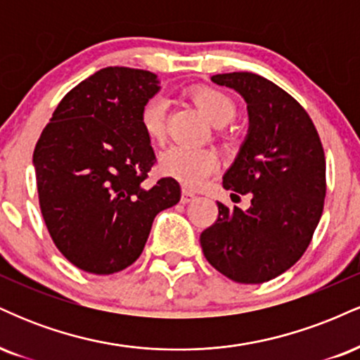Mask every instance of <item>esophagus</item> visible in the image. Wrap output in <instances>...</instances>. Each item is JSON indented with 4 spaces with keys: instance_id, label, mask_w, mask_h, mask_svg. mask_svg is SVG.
Masks as SVG:
<instances>
[{
    "instance_id": "esophagus-1",
    "label": "esophagus",
    "mask_w": 360,
    "mask_h": 360,
    "mask_svg": "<svg viewBox=\"0 0 360 360\" xmlns=\"http://www.w3.org/2000/svg\"><path fill=\"white\" fill-rule=\"evenodd\" d=\"M194 198H196V196H194L191 191H186V189H183V193H181V203H183V205L191 203Z\"/></svg>"
}]
</instances>
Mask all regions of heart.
Wrapping results in <instances>:
<instances>
[{
  "label": "heart",
  "mask_w": 360,
  "mask_h": 360,
  "mask_svg": "<svg viewBox=\"0 0 360 360\" xmlns=\"http://www.w3.org/2000/svg\"><path fill=\"white\" fill-rule=\"evenodd\" d=\"M189 98L201 111V115L214 127L226 125L237 113L232 98L210 86L194 88L189 93ZM166 110L167 101L160 94L148 98L140 108V127L150 140H162L166 131ZM217 157L212 152L198 150V148L171 147L159 157L160 174L176 179L177 183L191 189L200 188L217 171Z\"/></svg>",
  "instance_id": "obj_1"
}]
</instances>
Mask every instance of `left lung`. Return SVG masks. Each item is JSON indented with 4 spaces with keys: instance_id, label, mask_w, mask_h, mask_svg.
Here are the masks:
<instances>
[{
    "instance_id": "obj_1",
    "label": "left lung",
    "mask_w": 360,
    "mask_h": 360,
    "mask_svg": "<svg viewBox=\"0 0 360 360\" xmlns=\"http://www.w3.org/2000/svg\"><path fill=\"white\" fill-rule=\"evenodd\" d=\"M212 81L247 101L249 137L223 188L252 200L247 212L218 201V218L200 235L201 249L235 283H266L295 266L311 242L326 194L323 146L307 110L266 77L230 72Z\"/></svg>"
}]
</instances>
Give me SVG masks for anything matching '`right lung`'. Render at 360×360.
I'll list each match as a JSON object with an SVG mask.
<instances>
[{"label": "right lung", "instance_id": "add662e5", "mask_svg": "<svg viewBox=\"0 0 360 360\" xmlns=\"http://www.w3.org/2000/svg\"><path fill=\"white\" fill-rule=\"evenodd\" d=\"M155 74L105 68L62 98L34 150L39 205L53 243L91 274L127 269L155 214L181 200L179 183L146 181L155 162L139 113Z\"/></svg>", "mask_w": 360, "mask_h": 360}]
</instances>
